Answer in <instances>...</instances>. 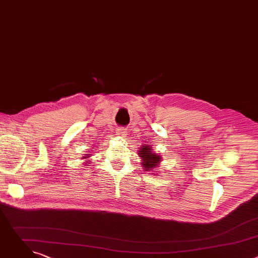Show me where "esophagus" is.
Returning a JSON list of instances; mask_svg holds the SVG:
<instances>
[{"label":"esophagus","mask_w":258,"mask_h":258,"mask_svg":"<svg viewBox=\"0 0 258 258\" xmlns=\"http://www.w3.org/2000/svg\"><path fill=\"white\" fill-rule=\"evenodd\" d=\"M116 135H117L118 137H120V138H124V137H126L127 132H126L124 128H118V130L116 131Z\"/></svg>","instance_id":"esophagus-1"}]
</instances>
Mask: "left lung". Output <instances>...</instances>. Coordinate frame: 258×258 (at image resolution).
Listing matches in <instances>:
<instances>
[{"label": "left lung", "mask_w": 258, "mask_h": 258, "mask_svg": "<svg viewBox=\"0 0 258 258\" xmlns=\"http://www.w3.org/2000/svg\"><path fill=\"white\" fill-rule=\"evenodd\" d=\"M138 154L141 158V165L145 171L154 170L160 165L162 160L161 155H158L152 151V147L150 145H142L141 148H139Z\"/></svg>", "instance_id": "8db88e82"}]
</instances>
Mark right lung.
Returning <instances> with one entry per match:
<instances>
[{
	"instance_id": "1",
	"label": "right lung",
	"mask_w": 258,
	"mask_h": 258,
	"mask_svg": "<svg viewBox=\"0 0 258 258\" xmlns=\"http://www.w3.org/2000/svg\"><path fill=\"white\" fill-rule=\"evenodd\" d=\"M91 156H92V154H87V155H85V156L82 157V158H83V159H88V158H90ZM84 164H87V165L90 164V160H86V162H85Z\"/></svg>"
}]
</instances>
